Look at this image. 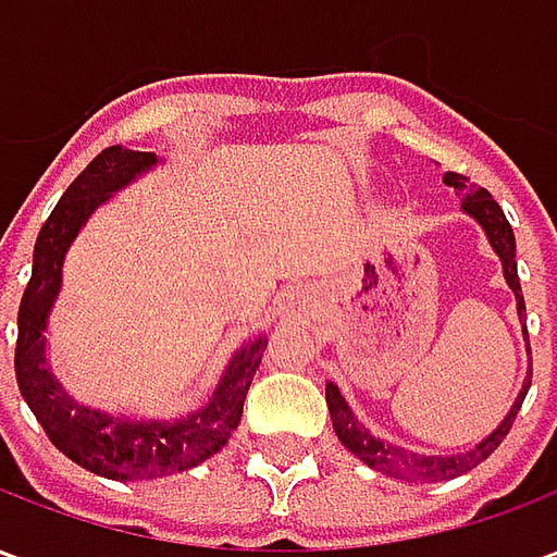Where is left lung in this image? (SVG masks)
<instances>
[{"label": "left lung", "instance_id": "8db88e82", "mask_svg": "<svg viewBox=\"0 0 557 557\" xmlns=\"http://www.w3.org/2000/svg\"><path fill=\"white\" fill-rule=\"evenodd\" d=\"M444 184L462 194V211L478 220L480 226H483V232H486L492 250L502 259L504 280H507V286L513 289L516 310H519V319H522V313H525V298H522V286H519V274H516V238L513 230H510V223L504 218L502 206L492 199V194L486 187L471 184L466 175H459V172H444ZM528 351H531V346H528ZM528 387H531V373H528L525 385L519 391V397H516L510 414L502 420V426L492 432V435H486L480 444H474L471 450L454 456H423L414 454V450H406V447H399V444H387L382 442V438H375L373 432L367 430L361 420L355 418V411L349 409V403L343 399L337 385L325 387V399L327 411H331V420H334L337 438L343 442V447H349L351 454L358 456L361 462H367V466L375 468V471H382L387 478L411 480V483H438V480H450L459 478V474H466V471H471L474 466H480L486 456H492V450L504 442V435L513 426L516 414L522 409V399H525Z\"/></svg>", "mask_w": 557, "mask_h": 557}]
</instances>
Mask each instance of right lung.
I'll return each instance as SVG.
<instances>
[{
  "instance_id": "obj_1",
  "label": "right lung",
  "mask_w": 557,
  "mask_h": 557,
  "mask_svg": "<svg viewBox=\"0 0 557 557\" xmlns=\"http://www.w3.org/2000/svg\"><path fill=\"white\" fill-rule=\"evenodd\" d=\"M151 151L110 146L71 182L53 214L38 232L32 277L17 313L14 370L23 399L47 432V438L77 466L110 480H154L196 468L214 456L238 430L244 399L262 363L268 339H250L226 367L206 409L182 420H127L77 406L47 367V315L62 289V262L77 232L95 208L115 190L151 170Z\"/></svg>"
}]
</instances>
